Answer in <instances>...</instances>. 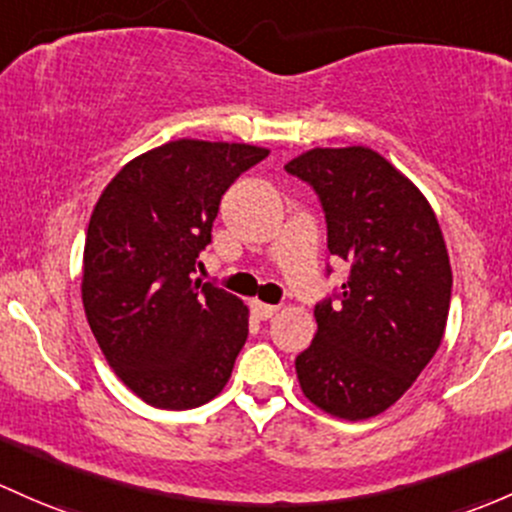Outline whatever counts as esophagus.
I'll list each match as a JSON object with an SVG mask.
<instances>
[{"instance_id": "obj_1", "label": "esophagus", "mask_w": 512, "mask_h": 512, "mask_svg": "<svg viewBox=\"0 0 512 512\" xmlns=\"http://www.w3.org/2000/svg\"><path fill=\"white\" fill-rule=\"evenodd\" d=\"M252 311H255L257 316H260V319H272L274 314H277L279 311V306H274V304H265V301H252Z\"/></svg>"}]
</instances>
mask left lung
Instances as JSON below:
<instances>
[{
  "label": "left lung",
  "instance_id": "8db88e82",
  "mask_svg": "<svg viewBox=\"0 0 512 512\" xmlns=\"http://www.w3.org/2000/svg\"><path fill=\"white\" fill-rule=\"evenodd\" d=\"M284 169L326 213L328 252L348 262L341 294L316 304V336L297 355L309 402L360 422L410 390L441 346L451 265L424 193L368 147L309 149Z\"/></svg>",
  "mask_w": 512,
  "mask_h": 512
}]
</instances>
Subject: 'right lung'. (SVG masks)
<instances>
[{"mask_svg":"<svg viewBox=\"0 0 512 512\" xmlns=\"http://www.w3.org/2000/svg\"><path fill=\"white\" fill-rule=\"evenodd\" d=\"M270 149L176 139L105 186L83 252V306L102 355L147 405L193 410L220 395L247 341V306L193 279L230 184Z\"/></svg>","mask_w":512,"mask_h":512,"instance_id":"obj_1","label":"right lung"}]
</instances>
